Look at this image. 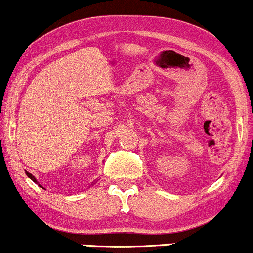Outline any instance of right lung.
I'll return each instance as SVG.
<instances>
[{"label":"right lung","mask_w":253,"mask_h":253,"mask_svg":"<svg viewBox=\"0 0 253 253\" xmlns=\"http://www.w3.org/2000/svg\"><path fill=\"white\" fill-rule=\"evenodd\" d=\"M25 174H27V176H28L29 178H30V180H33V181L35 182V183H37L38 185H40V187H41V188H43V187H42V185H41L40 183H38V181L36 180V177H35L33 174H30V172H28V171H25ZM92 183H93V184H94V182H92ZM43 189H45V188H43Z\"/></svg>","instance_id":"add662e5"}]
</instances>
